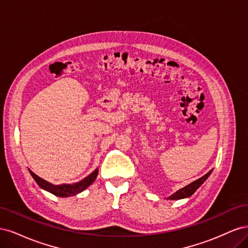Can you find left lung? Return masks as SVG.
Masks as SVG:
<instances>
[{"mask_svg":"<svg viewBox=\"0 0 248 248\" xmlns=\"http://www.w3.org/2000/svg\"><path fill=\"white\" fill-rule=\"evenodd\" d=\"M211 172H212V170L209 172H207L205 176H202V178L196 180V181L190 183L189 185H187V186L183 187V188L178 190L177 192H175L172 196H170L169 198V200H180V199H185V198H188V197L192 196V194L196 192V190L199 188V187L206 181L207 178L210 176Z\"/></svg>","mask_w":248,"mask_h":248,"instance_id":"obj_1","label":"left lung"}]
</instances>
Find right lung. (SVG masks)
Returning a JSON list of instances; mask_svg holds the SVG:
<instances>
[{
    "label": "right lung",
    "mask_w": 248,
    "mask_h": 248,
    "mask_svg": "<svg viewBox=\"0 0 248 248\" xmlns=\"http://www.w3.org/2000/svg\"><path fill=\"white\" fill-rule=\"evenodd\" d=\"M30 172H31L32 177L34 178L37 184H38L41 188L51 192L52 194H56L58 197H71V196H76V194L81 192L82 190H85L88 186L91 185L95 181L97 175H98V170H95L91 175H89L87 178L81 180L80 182L73 185H69V184L52 185L47 181H46V180H43L36 174H34L32 170H30Z\"/></svg>",
    "instance_id": "1"
}]
</instances>
